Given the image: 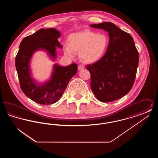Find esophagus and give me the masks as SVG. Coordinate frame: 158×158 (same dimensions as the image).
<instances>
[{
    "instance_id": "esophagus-1",
    "label": "esophagus",
    "mask_w": 158,
    "mask_h": 158,
    "mask_svg": "<svg viewBox=\"0 0 158 158\" xmlns=\"http://www.w3.org/2000/svg\"><path fill=\"white\" fill-rule=\"evenodd\" d=\"M84 68H85L84 66H83L82 64H80V65L78 66V70H82V69H84Z\"/></svg>"
}]
</instances>
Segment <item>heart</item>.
<instances>
[{
  "mask_svg": "<svg viewBox=\"0 0 158 158\" xmlns=\"http://www.w3.org/2000/svg\"><path fill=\"white\" fill-rule=\"evenodd\" d=\"M68 43V45H64L65 54L73 57L74 53L79 52V57L83 62L94 63L105 54L109 39L103 33L96 34L86 30L69 35Z\"/></svg>",
  "mask_w": 158,
  "mask_h": 158,
  "instance_id": "b5f03b06",
  "label": "heart"
}]
</instances>
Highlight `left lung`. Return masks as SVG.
<instances>
[{
	"label": "left lung",
	"mask_w": 158,
	"mask_h": 158,
	"mask_svg": "<svg viewBox=\"0 0 158 158\" xmlns=\"http://www.w3.org/2000/svg\"><path fill=\"white\" fill-rule=\"evenodd\" d=\"M108 32L110 41L103 57L86 66L90 87L101 102H109L126 95L132 88L139 64V53L132 37L115 24H92Z\"/></svg>",
	"instance_id": "1"
}]
</instances>
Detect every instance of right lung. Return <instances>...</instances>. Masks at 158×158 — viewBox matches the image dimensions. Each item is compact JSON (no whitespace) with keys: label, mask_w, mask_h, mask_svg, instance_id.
Instances as JSON below:
<instances>
[{"label":"right lung","mask_w":158,"mask_h":158,"mask_svg":"<svg viewBox=\"0 0 158 158\" xmlns=\"http://www.w3.org/2000/svg\"><path fill=\"white\" fill-rule=\"evenodd\" d=\"M60 33L56 29H40L24 38L15 59V66L24 94L31 100L43 105L52 104L59 101L70 79L75 75L77 66L73 63L66 67L54 65L51 79L43 84H37L31 76L30 62L32 54L38 50H44L56 59V48H62L58 41Z\"/></svg>","instance_id":"obj_1"}]
</instances>
